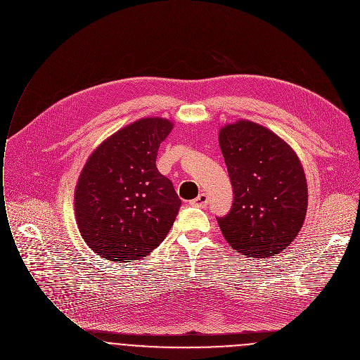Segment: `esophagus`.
I'll return each mask as SVG.
<instances>
[{"mask_svg":"<svg viewBox=\"0 0 360 360\" xmlns=\"http://www.w3.org/2000/svg\"><path fill=\"white\" fill-rule=\"evenodd\" d=\"M208 202H210V197L207 194H204V193L200 194L194 201H191V204L195 205V207H207Z\"/></svg>","mask_w":360,"mask_h":360,"instance_id":"esophagus-1","label":"esophagus"}]
</instances>
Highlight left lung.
<instances>
[{
	"label": "left lung",
	"instance_id": "obj_1",
	"mask_svg": "<svg viewBox=\"0 0 360 360\" xmlns=\"http://www.w3.org/2000/svg\"><path fill=\"white\" fill-rule=\"evenodd\" d=\"M219 145L233 187L231 211L218 218L241 255L274 258L295 240L307 212V181L296 152L271 129L248 120L226 124Z\"/></svg>",
	"mask_w": 360,
	"mask_h": 360
}]
</instances>
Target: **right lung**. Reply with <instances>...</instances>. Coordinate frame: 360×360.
Segmentation results:
<instances>
[{
	"mask_svg": "<svg viewBox=\"0 0 360 360\" xmlns=\"http://www.w3.org/2000/svg\"><path fill=\"white\" fill-rule=\"evenodd\" d=\"M172 121L146 117L103 141L86 160L75 188L79 233L113 262L139 259L169 233L181 201L159 173L156 156Z\"/></svg>",
	"mask_w": 360,
	"mask_h": 360,
	"instance_id": "right-lung-1",
	"label": "right lung"
}]
</instances>
